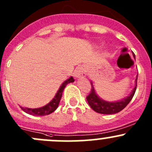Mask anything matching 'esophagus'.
Wrapping results in <instances>:
<instances>
[{
    "label": "esophagus",
    "mask_w": 152,
    "mask_h": 152,
    "mask_svg": "<svg viewBox=\"0 0 152 152\" xmlns=\"http://www.w3.org/2000/svg\"><path fill=\"white\" fill-rule=\"evenodd\" d=\"M86 76V67L85 65H81L76 69L73 73L75 78H82Z\"/></svg>",
    "instance_id": "esophagus-1"
}]
</instances>
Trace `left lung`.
Returning a JSON list of instances; mask_svg holds the SVG:
<instances>
[{"label": "left lung", "mask_w": 152, "mask_h": 152, "mask_svg": "<svg viewBox=\"0 0 152 152\" xmlns=\"http://www.w3.org/2000/svg\"><path fill=\"white\" fill-rule=\"evenodd\" d=\"M133 57L135 59V55L133 53ZM137 76L135 79V86L132 90L130 94L126 97L124 98L121 100L117 101V102H107V101L104 100V99H101L97 93L95 91L94 87H93V82L91 81L92 89L91 92L88 96H87V101L88 104L90 107L94 110L95 112L98 113H101V114H105V115H111V114H115V113H119L124 110L128 104L131 102L133 96H134V93H135L136 88H137Z\"/></svg>", "instance_id": "left-lung-1"}]
</instances>
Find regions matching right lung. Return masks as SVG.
<instances>
[{
	"instance_id": "obj_1",
	"label": "right lung",
	"mask_w": 152,
	"mask_h": 152,
	"mask_svg": "<svg viewBox=\"0 0 152 152\" xmlns=\"http://www.w3.org/2000/svg\"><path fill=\"white\" fill-rule=\"evenodd\" d=\"M74 82V79L72 76H70L69 79H67V80H65L63 83L59 87V89L58 90L57 93H56L55 96L53 97V99L49 102L48 104H47L46 105L43 106L42 107H39V108H27V107H20V108L23 110L25 113H28L29 115H37V116H44V115H48L50 114L53 112H54L55 110L57 109L58 106H59V102L61 100V98H62V93H63V90L65 89V87H66V85L69 83H72V82Z\"/></svg>"
}]
</instances>
